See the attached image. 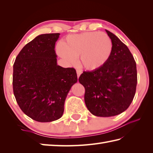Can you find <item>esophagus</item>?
<instances>
[{
  "mask_svg": "<svg viewBox=\"0 0 153 153\" xmlns=\"http://www.w3.org/2000/svg\"><path fill=\"white\" fill-rule=\"evenodd\" d=\"M76 72H77V78H79V76H80V75L82 74V71L81 70H79V69H77V70H76Z\"/></svg>",
  "mask_w": 153,
  "mask_h": 153,
  "instance_id": "1",
  "label": "esophagus"
}]
</instances>
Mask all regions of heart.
<instances>
[{
  "mask_svg": "<svg viewBox=\"0 0 153 153\" xmlns=\"http://www.w3.org/2000/svg\"><path fill=\"white\" fill-rule=\"evenodd\" d=\"M112 42L108 35L97 31L68 35L62 45H58L57 53L68 63L80 62L88 70L101 68L108 60L112 52Z\"/></svg>",
  "mask_w": 153,
  "mask_h": 153,
  "instance_id": "1",
  "label": "heart"
}]
</instances>
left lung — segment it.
<instances>
[{"instance_id":"left-lung-1","label":"left lung","mask_w":153,"mask_h":153,"mask_svg":"<svg viewBox=\"0 0 153 153\" xmlns=\"http://www.w3.org/2000/svg\"><path fill=\"white\" fill-rule=\"evenodd\" d=\"M112 52L101 68L84 71L79 82L85 87V102L96 116L110 117L124 112L131 105L137 83L136 63L131 52L120 39L106 30Z\"/></svg>"}]
</instances>
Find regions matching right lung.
I'll return each instance as SVG.
<instances>
[{
    "label": "right lung",
    "mask_w": 153,
    "mask_h": 153,
    "mask_svg": "<svg viewBox=\"0 0 153 153\" xmlns=\"http://www.w3.org/2000/svg\"><path fill=\"white\" fill-rule=\"evenodd\" d=\"M60 33L38 35L25 45L13 66V91L19 108L39 122L63 115L64 102L77 83L76 71L57 64L55 44Z\"/></svg>",
    "instance_id": "right-lung-1"
}]
</instances>
